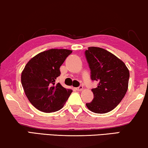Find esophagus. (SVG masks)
<instances>
[{
  "instance_id": "1",
  "label": "esophagus",
  "mask_w": 148,
  "mask_h": 148,
  "mask_svg": "<svg viewBox=\"0 0 148 148\" xmlns=\"http://www.w3.org/2000/svg\"><path fill=\"white\" fill-rule=\"evenodd\" d=\"M76 90L78 91H82L83 90V86H80L78 88H76Z\"/></svg>"
}]
</instances>
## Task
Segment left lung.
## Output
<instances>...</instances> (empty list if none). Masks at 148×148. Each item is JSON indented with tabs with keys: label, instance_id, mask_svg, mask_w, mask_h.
Listing matches in <instances>:
<instances>
[{
	"label": "left lung",
	"instance_id": "left-lung-1",
	"mask_svg": "<svg viewBox=\"0 0 148 148\" xmlns=\"http://www.w3.org/2000/svg\"><path fill=\"white\" fill-rule=\"evenodd\" d=\"M91 70V79L99 82L92 89L94 99L86 103L95 113H107L122 101L128 89L130 71L122 60L105 49L90 47L85 51Z\"/></svg>",
	"mask_w": 148,
	"mask_h": 148
}]
</instances>
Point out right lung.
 <instances>
[{
	"instance_id": "right-lung-1",
	"label": "right lung",
	"mask_w": 148,
	"mask_h": 148,
	"mask_svg": "<svg viewBox=\"0 0 148 148\" xmlns=\"http://www.w3.org/2000/svg\"><path fill=\"white\" fill-rule=\"evenodd\" d=\"M72 52L66 49H51L37 54L27 62L21 73V84L33 107L44 113L61 109L72 92L60 83V68Z\"/></svg>"
}]
</instances>
